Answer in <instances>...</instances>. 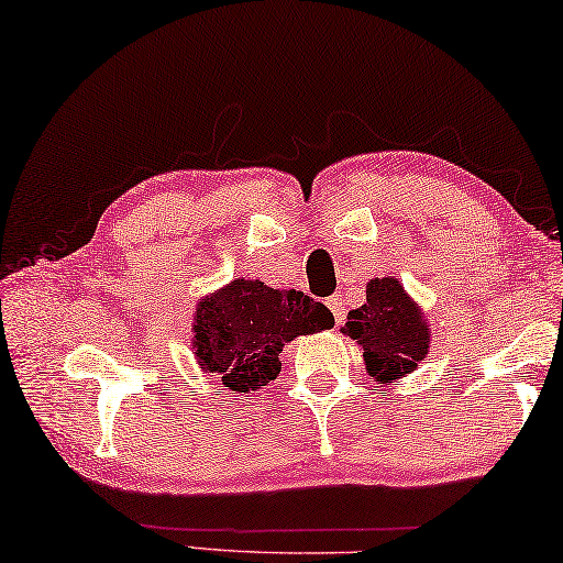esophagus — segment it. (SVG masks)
I'll list each match as a JSON object with an SVG mask.
<instances>
[{
  "label": "esophagus",
  "instance_id": "1",
  "mask_svg": "<svg viewBox=\"0 0 563 563\" xmlns=\"http://www.w3.org/2000/svg\"><path fill=\"white\" fill-rule=\"evenodd\" d=\"M327 307L331 309V314H334L336 324H342L344 317H346V303H344L342 294H334V297H329V299H327Z\"/></svg>",
  "mask_w": 563,
  "mask_h": 563
}]
</instances>
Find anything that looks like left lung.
<instances>
[{
  "label": "left lung",
  "instance_id": "obj_1",
  "mask_svg": "<svg viewBox=\"0 0 563 563\" xmlns=\"http://www.w3.org/2000/svg\"><path fill=\"white\" fill-rule=\"evenodd\" d=\"M342 334L362 346L366 374L382 386L417 372L431 344L427 314L394 276L366 282V301L349 311Z\"/></svg>",
  "mask_w": 563,
  "mask_h": 563
}]
</instances>
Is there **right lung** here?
<instances>
[{"label":"right lung","mask_w":563,"mask_h":563,"mask_svg":"<svg viewBox=\"0 0 563 563\" xmlns=\"http://www.w3.org/2000/svg\"><path fill=\"white\" fill-rule=\"evenodd\" d=\"M331 327V311L303 291L239 276L197 301L191 352L201 372L219 376L229 391L252 394L279 376L284 346Z\"/></svg>","instance_id":"obj_1"}]
</instances>
